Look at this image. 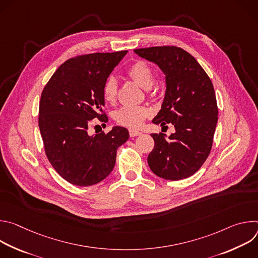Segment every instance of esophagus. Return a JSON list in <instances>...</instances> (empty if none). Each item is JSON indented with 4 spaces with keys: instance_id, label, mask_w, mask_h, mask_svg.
<instances>
[{
    "instance_id": "esophagus-1",
    "label": "esophagus",
    "mask_w": 258,
    "mask_h": 258,
    "mask_svg": "<svg viewBox=\"0 0 258 258\" xmlns=\"http://www.w3.org/2000/svg\"><path fill=\"white\" fill-rule=\"evenodd\" d=\"M128 133H130V136H131V137H137V136L142 135V133H141V132L136 131V130H133V128H131V130L128 131Z\"/></svg>"
}]
</instances>
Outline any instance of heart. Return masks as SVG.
Here are the masks:
<instances>
[{
	"instance_id": "1",
	"label": "heart",
	"mask_w": 258,
	"mask_h": 258,
	"mask_svg": "<svg viewBox=\"0 0 258 258\" xmlns=\"http://www.w3.org/2000/svg\"><path fill=\"white\" fill-rule=\"evenodd\" d=\"M126 75L144 89H149L154 83V72L151 66L142 60H137L126 68ZM117 82L113 77L105 80L102 87V95L106 102L114 103L117 98ZM151 114V110L143 105L122 106L114 113L115 121L126 127H139Z\"/></svg>"
}]
</instances>
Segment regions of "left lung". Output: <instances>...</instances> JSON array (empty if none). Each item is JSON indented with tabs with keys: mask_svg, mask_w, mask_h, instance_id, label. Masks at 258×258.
<instances>
[{
	"mask_svg": "<svg viewBox=\"0 0 258 258\" xmlns=\"http://www.w3.org/2000/svg\"><path fill=\"white\" fill-rule=\"evenodd\" d=\"M156 63L165 75L166 91L153 122L171 123L175 133L152 134L154 148L148 155L151 170L159 177L178 180L194 174L207 159L217 123L218 108L213 85L197 60L174 46L135 50Z\"/></svg>",
	"mask_w": 258,
	"mask_h": 258,
	"instance_id": "obj_1",
	"label": "left lung"
}]
</instances>
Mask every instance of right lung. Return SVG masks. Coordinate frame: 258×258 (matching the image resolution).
<instances>
[{
  "label": "right lung",
  "mask_w": 258,
  "mask_h": 258,
  "mask_svg": "<svg viewBox=\"0 0 258 258\" xmlns=\"http://www.w3.org/2000/svg\"><path fill=\"white\" fill-rule=\"evenodd\" d=\"M127 51L79 55L66 60L45 86L39 126L54 169L72 185L89 187L112 171L116 150L128 139L125 127L90 136L93 119L107 122L102 87Z\"/></svg>",
  "instance_id": "1"
}]
</instances>
